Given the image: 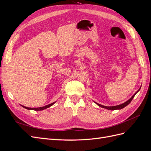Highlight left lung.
I'll list each match as a JSON object with an SVG mask.
<instances>
[{"instance_id": "1", "label": "left lung", "mask_w": 151, "mask_h": 151, "mask_svg": "<svg viewBox=\"0 0 151 151\" xmlns=\"http://www.w3.org/2000/svg\"><path fill=\"white\" fill-rule=\"evenodd\" d=\"M140 88H139V89L137 91V92L132 96L129 99V100H127V101H126V102H125V103H122V104H118V105H116V106H104V105H102V104H98V103H96V102H94L97 105H98L99 106H100V107H101V108H105V109H109V110H115V109H122V108H125V106H127L128 104H129L131 101H132V100L133 99V98H134V96H135V95L139 91H140Z\"/></svg>"}]
</instances>
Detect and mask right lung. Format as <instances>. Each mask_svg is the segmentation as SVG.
Here are the masks:
<instances>
[{
  "label": "right lung",
  "instance_id": "1",
  "mask_svg": "<svg viewBox=\"0 0 151 151\" xmlns=\"http://www.w3.org/2000/svg\"><path fill=\"white\" fill-rule=\"evenodd\" d=\"M55 103L56 102H53V103H52L51 104H49L48 105H46V106H43V107H40V108H28V107L22 106V105H21V106H22V107L27 109H29V110H30V109H31V110H35V111H42V110H43V109H47V108H49L50 106H52V105L54 103Z\"/></svg>",
  "mask_w": 151,
  "mask_h": 151
}]
</instances>
